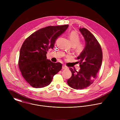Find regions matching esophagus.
<instances>
[{"instance_id": "34e87169", "label": "esophagus", "mask_w": 120, "mask_h": 120, "mask_svg": "<svg viewBox=\"0 0 120 120\" xmlns=\"http://www.w3.org/2000/svg\"><path fill=\"white\" fill-rule=\"evenodd\" d=\"M67 68H68L66 66H65L64 65H63V66H62V69H67Z\"/></svg>"}]
</instances>
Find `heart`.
<instances>
[{"instance_id":"b5f03b06","label":"heart","mask_w":120,"mask_h":120,"mask_svg":"<svg viewBox=\"0 0 120 120\" xmlns=\"http://www.w3.org/2000/svg\"><path fill=\"white\" fill-rule=\"evenodd\" d=\"M69 39L73 46H75L76 51L78 53H81L84 49V45L80 43V37L79 34L75 31H73L68 34Z\"/></svg>"}]
</instances>
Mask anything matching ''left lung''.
<instances>
[{
  "instance_id": "left-lung-1",
  "label": "left lung",
  "mask_w": 120,
  "mask_h": 120,
  "mask_svg": "<svg viewBox=\"0 0 120 120\" xmlns=\"http://www.w3.org/2000/svg\"><path fill=\"white\" fill-rule=\"evenodd\" d=\"M79 30L86 42L84 50L77 58L80 69L77 71L70 67L72 76L67 80L68 85L76 90L84 89L94 82L102 60L101 48L95 37L86 28H80Z\"/></svg>"
}]
</instances>
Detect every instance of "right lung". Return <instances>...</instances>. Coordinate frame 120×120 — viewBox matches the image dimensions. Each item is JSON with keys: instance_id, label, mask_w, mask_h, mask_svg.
I'll return each mask as SVG.
<instances>
[{"instance_id": "obj_1", "label": "right lung", "mask_w": 120, "mask_h": 120, "mask_svg": "<svg viewBox=\"0 0 120 120\" xmlns=\"http://www.w3.org/2000/svg\"><path fill=\"white\" fill-rule=\"evenodd\" d=\"M68 27L65 25L42 28L32 34L23 43L19 66L22 75L32 87L47 86L62 69V64L47 59L46 54L49 49L54 48L57 38Z\"/></svg>"}]
</instances>
